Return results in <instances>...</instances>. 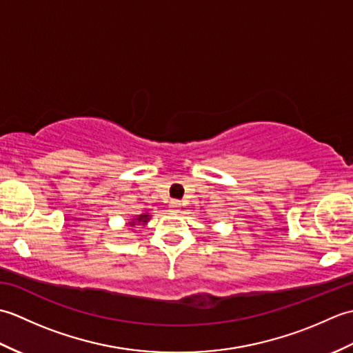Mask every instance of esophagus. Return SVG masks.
<instances>
[{"mask_svg":"<svg viewBox=\"0 0 353 353\" xmlns=\"http://www.w3.org/2000/svg\"><path fill=\"white\" fill-rule=\"evenodd\" d=\"M181 211H182V208H181V201L172 200L171 203H170V212H171V214H179Z\"/></svg>","mask_w":353,"mask_h":353,"instance_id":"34e87169","label":"esophagus"}]
</instances>
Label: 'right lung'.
I'll return each instance as SVG.
<instances>
[{
  "mask_svg": "<svg viewBox=\"0 0 353 353\" xmlns=\"http://www.w3.org/2000/svg\"><path fill=\"white\" fill-rule=\"evenodd\" d=\"M150 220V215L148 214H141V215H138L137 216V219H133L132 221H129V224H130V226H137V223L139 224H142V226H144V224L147 223Z\"/></svg>",
  "mask_w": 353,
  "mask_h": 353,
  "instance_id": "1",
  "label": "right lung"
}]
</instances>
